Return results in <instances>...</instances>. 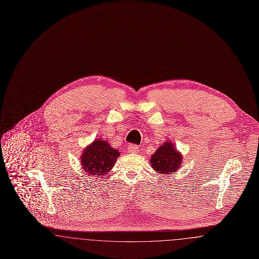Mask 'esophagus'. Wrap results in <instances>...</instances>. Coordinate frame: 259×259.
<instances>
[{"instance_id":"esophagus-1","label":"esophagus","mask_w":259,"mask_h":259,"mask_svg":"<svg viewBox=\"0 0 259 259\" xmlns=\"http://www.w3.org/2000/svg\"><path fill=\"white\" fill-rule=\"evenodd\" d=\"M127 149L130 153H137L139 151V147L137 145H129Z\"/></svg>"}]
</instances>
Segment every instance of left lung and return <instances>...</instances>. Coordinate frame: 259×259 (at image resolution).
<instances>
[{"label":"left lung","mask_w":259,"mask_h":259,"mask_svg":"<svg viewBox=\"0 0 259 259\" xmlns=\"http://www.w3.org/2000/svg\"><path fill=\"white\" fill-rule=\"evenodd\" d=\"M182 160V155L175 149L172 143L166 142L151 156L150 164L157 172L172 174L180 168Z\"/></svg>","instance_id":"obj_1"}]
</instances>
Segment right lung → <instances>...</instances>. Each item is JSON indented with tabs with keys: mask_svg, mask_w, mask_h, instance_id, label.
Instances as JSON below:
<instances>
[{
	"mask_svg": "<svg viewBox=\"0 0 259 259\" xmlns=\"http://www.w3.org/2000/svg\"><path fill=\"white\" fill-rule=\"evenodd\" d=\"M119 155L118 150L111 148L108 142L95 140L83 150L80 162L87 174L103 177L111 171Z\"/></svg>",
	"mask_w": 259,
	"mask_h": 259,
	"instance_id": "add662e5",
	"label": "right lung"
}]
</instances>
